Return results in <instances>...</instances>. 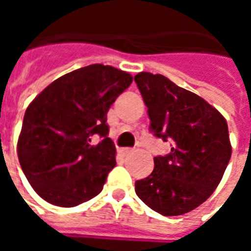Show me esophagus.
I'll return each instance as SVG.
<instances>
[{
    "label": "esophagus",
    "mask_w": 251,
    "mask_h": 251,
    "mask_svg": "<svg viewBox=\"0 0 251 251\" xmlns=\"http://www.w3.org/2000/svg\"><path fill=\"white\" fill-rule=\"evenodd\" d=\"M118 152H120L121 156H124V157H125V156H129V154L134 152V151H133V149H130V148H121Z\"/></svg>",
    "instance_id": "1"
}]
</instances>
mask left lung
<instances>
[{
  "label": "left lung",
  "instance_id": "obj_1",
  "mask_svg": "<svg viewBox=\"0 0 251 251\" xmlns=\"http://www.w3.org/2000/svg\"><path fill=\"white\" fill-rule=\"evenodd\" d=\"M148 107L151 130L171 153L154 157V169L136 181V194L164 216L183 215L208 199L221 183L231 144L225 117L199 95L176 86L164 75L134 76Z\"/></svg>",
  "mask_w": 251,
  "mask_h": 251
}]
</instances>
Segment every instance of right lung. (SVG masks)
<instances>
[{
  "label": "right lung",
  "mask_w": 251,
  "mask_h": 251,
  "mask_svg": "<svg viewBox=\"0 0 251 251\" xmlns=\"http://www.w3.org/2000/svg\"><path fill=\"white\" fill-rule=\"evenodd\" d=\"M133 82L118 68L91 64L57 77L25 111L20 165L40 198L59 207L82 204L102 191L115 167L107 111ZM98 134L102 141L94 146Z\"/></svg>",
  "instance_id": "1"
}]
</instances>
